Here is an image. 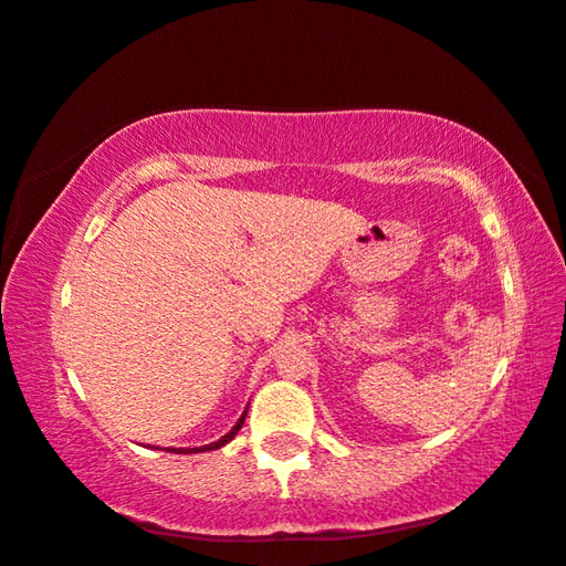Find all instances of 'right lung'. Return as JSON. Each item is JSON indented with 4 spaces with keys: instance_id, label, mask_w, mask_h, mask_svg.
<instances>
[{
    "instance_id": "add662e5",
    "label": "right lung",
    "mask_w": 566,
    "mask_h": 566,
    "mask_svg": "<svg viewBox=\"0 0 566 566\" xmlns=\"http://www.w3.org/2000/svg\"><path fill=\"white\" fill-rule=\"evenodd\" d=\"M244 419H247V411L242 413L240 417V421H237L234 426H232V431L230 433H224L220 441H216V443H208V446H203V448H188V450H184V448H179V450H174V453H206V450H218V448H222V446H228L232 438L237 436V431L242 429V423H244Z\"/></svg>"
}]
</instances>
